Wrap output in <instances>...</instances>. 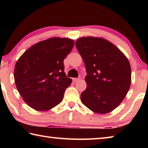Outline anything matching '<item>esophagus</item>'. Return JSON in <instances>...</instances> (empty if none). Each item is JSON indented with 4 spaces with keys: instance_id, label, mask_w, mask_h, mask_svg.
<instances>
[{
    "instance_id": "esophagus-1",
    "label": "esophagus",
    "mask_w": 148,
    "mask_h": 148,
    "mask_svg": "<svg viewBox=\"0 0 148 148\" xmlns=\"http://www.w3.org/2000/svg\"><path fill=\"white\" fill-rule=\"evenodd\" d=\"M79 79V78H73V79H72V80H73L74 82H76L77 81H78Z\"/></svg>"
}]
</instances>
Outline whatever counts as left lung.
Masks as SVG:
<instances>
[{"label":"left lung","mask_w":148,"mask_h":148,"mask_svg":"<svg viewBox=\"0 0 148 148\" xmlns=\"http://www.w3.org/2000/svg\"><path fill=\"white\" fill-rule=\"evenodd\" d=\"M76 46L86 65L87 88L81 101L95 113L104 114L121 104L131 83L129 61L121 50L99 37H82Z\"/></svg>","instance_id":"left-lung-1"}]
</instances>
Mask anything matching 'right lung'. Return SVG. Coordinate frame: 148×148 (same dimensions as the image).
<instances>
[{"mask_svg": "<svg viewBox=\"0 0 148 148\" xmlns=\"http://www.w3.org/2000/svg\"><path fill=\"white\" fill-rule=\"evenodd\" d=\"M74 46L73 40L53 37L34 44L17 60L15 84L32 108L47 111L61 103L72 83L64 72L63 61Z\"/></svg>", "mask_w": 148, "mask_h": 148, "instance_id": "obj_1", "label": "right lung"}]
</instances>
